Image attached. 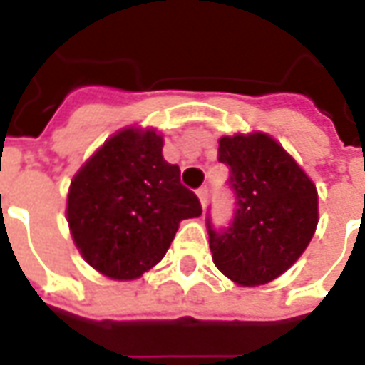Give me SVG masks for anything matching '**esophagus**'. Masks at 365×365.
Returning a JSON list of instances; mask_svg holds the SVG:
<instances>
[{"instance_id": "obj_1", "label": "esophagus", "mask_w": 365, "mask_h": 365, "mask_svg": "<svg viewBox=\"0 0 365 365\" xmlns=\"http://www.w3.org/2000/svg\"><path fill=\"white\" fill-rule=\"evenodd\" d=\"M197 197H199V201H201V205L205 207L207 201H209V187H207V185H201V187H199Z\"/></svg>"}]
</instances>
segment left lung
<instances>
[{
    "label": "left lung",
    "instance_id": "8db88e82",
    "mask_svg": "<svg viewBox=\"0 0 365 365\" xmlns=\"http://www.w3.org/2000/svg\"><path fill=\"white\" fill-rule=\"evenodd\" d=\"M219 162L230 168L237 213L229 229L207 219L217 268L238 285H264L299 260L319 222L313 180L266 133L221 136Z\"/></svg>",
    "mask_w": 365,
    "mask_h": 365
}]
</instances>
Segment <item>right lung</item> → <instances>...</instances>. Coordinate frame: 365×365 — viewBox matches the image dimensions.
<instances>
[{"instance_id":"add662e5","label":"right lung","mask_w":365,"mask_h":365,"mask_svg":"<svg viewBox=\"0 0 365 365\" xmlns=\"http://www.w3.org/2000/svg\"><path fill=\"white\" fill-rule=\"evenodd\" d=\"M154 128L128 127L107 138L68 190L66 219L82 258L99 274L128 282L158 264L183 219L201 215L180 168L162 156Z\"/></svg>"}]
</instances>
